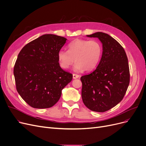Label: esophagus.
<instances>
[{"instance_id": "esophagus-1", "label": "esophagus", "mask_w": 146, "mask_h": 146, "mask_svg": "<svg viewBox=\"0 0 146 146\" xmlns=\"http://www.w3.org/2000/svg\"><path fill=\"white\" fill-rule=\"evenodd\" d=\"M79 75L76 74H73V78L74 79H78V78H79Z\"/></svg>"}]
</instances>
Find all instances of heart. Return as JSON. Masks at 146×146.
I'll list each match as a JSON object with an SVG mask.
<instances>
[{"instance_id":"heart-1","label":"heart","mask_w":146,"mask_h":146,"mask_svg":"<svg viewBox=\"0 0 146 146\" xmlns=\"http://www.w3.org/2000/svg\"><path fill=\"white\" fill-rule=\"evenodd\" d=\"M102 52V46L98 41L77 39L68 44V50H59L58 61L63 69L68 68L75 61L74 71H91L98 66Z\"/></svg>"}]
</instances>
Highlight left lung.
Instances as JSON below:
<instances>
[{"instance_id": "left-lung-1", "label": "left lung", "mask_w": 146, "mask_h": 146, "mask_svg": "<svg viewBox=\"0 0 146 146\" xmlns=\"http://www.w3.org/2000/svg\"><path fill=\"white\" fill-rule=\"evenodd\" d=\"M86 36L98 38L103 53L96 69L80 78L82 98L89 109L104 112L119 103L127 90L130 79L128 58L123 48L110 35L97 32Z\"/></svg>"}]
</instances>
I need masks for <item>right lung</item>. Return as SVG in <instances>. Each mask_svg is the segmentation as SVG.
I'll list each match as a JSON object with an SVG mask.
<instances>
[{"instance_id":"right-lung-1","label":"right lung","mask_w":146,"mask_h":146,"mask_svg":"<svg viewBox=\"0 0 146 146\" xmlns=\"http://www.w3.org/2000/svg\"><path fill=\"white\" fill-rule=\"evenodd\" d=\"M67 39L43 35L25 45L14 68L16 88L31 107L47 109L55 105L73 75L61 68L58 52Z\"/></svg>"}]
</instances>
